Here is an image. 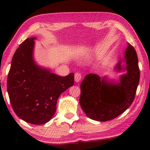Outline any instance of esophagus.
Returning a JSON list of instances; mask_svg holds the SVG:
<instances>
[{
	"instance_id": "1",
	"label": "esophagus",
	"mask_w": 150,
	"mask_h": 150,
	"mask_svg": "<svg viewBox=\"0 0 150 150\" xmlns=\"http://www.w3.org/2000/svg\"><path fill=\"white\" fill-rule=\"evenodd\" d=\"M82 77L83 75L81 74V73L79 72H77L75 73V81L76 82H79V81L82 79Z\"/></svg>"
}]
</instances>
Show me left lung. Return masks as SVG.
Listing matches in <instances>:
<instances>
[{"instance_id": "left-lung-1", "label": "left lung", "mask_w": 150, "mask_h": 150, "mask_svg": "<svg viewBox=\"0 0 150 150\" xmlns=\"http://www.w3.org/2000/svg\"><path fill=\"white\" fill-rule=\"evenodd\" d=\"M127 73L120 83H109L96 74L87 75L81 84L79 103L83 110L93 120L105 122L115 118L129 108L135 98L139 81L138 55L132 45L124 52ZM120 62L116 69L122 70ZM125 70V68H124Z\"/></svg>"}]
</instances>
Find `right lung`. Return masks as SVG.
Instances as JSON below:
<instances>
[{
	"mask_svg": "<svg viewBox=\"0 0 150 150\" xmlns=\"http://www.w3.org/2000/svg\"><path fill=\"white\" fill-rule=\"evenodd\" d=\"M35 38H27L12 57L7 91L16 115L32 124L50 121L56 111L58 98L74 84V73L61 77L35 64L33 49Z\"/></svg>",
	"mask_w": 150,
	"mask_h": 150,
	"instance_id": "obj_1",
	"label": "right lung"
}]
</instances>
